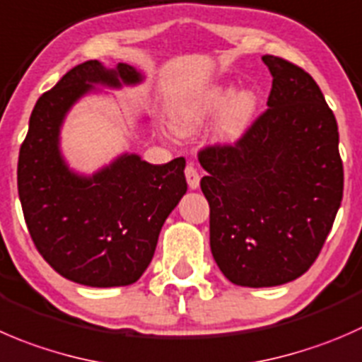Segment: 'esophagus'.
<instances>
[{
	"instance_id": "34e87169",
	"label": "esophagus",
	"mask_w": 362,
	"mask_h": 362,
	"mask_svg": "<svg viewBox=\"0 0 362 362\" xmlns=\"http://www.w3.org/2000/svg\"><path fill=\"white\" fill-rule=\"evenodd\" d=\"M185 178H187L189 189L199 187V173L194 168V164H187V168H185Z\"/></svg>"
}]
</instances>
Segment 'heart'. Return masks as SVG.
I'll return each mask as SVG.
<instances>
[{
  "label": "heart",
  "mask_w": 362,
  "mask_h": 362,
  "mask_svg": "<svg viewBox=\"0 0 362 362\" xmlns=\"http://www.w3.org/2000/svg\"><path fill=\"white\" fill-rule=\"evenodd\" d=\"M258 110V95L251 90L235 93L230 83H216L189 93L173 111V127L180 134H192L219 113L216 122L217 141L233 143L251 127Z\"/></svg>",
  "instance_id": "heart-1"
}]
</instances>
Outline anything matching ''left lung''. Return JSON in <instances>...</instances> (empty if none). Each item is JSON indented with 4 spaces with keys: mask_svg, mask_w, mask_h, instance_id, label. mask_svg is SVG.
Returning a JSON list of instances; mask_svg holds the SVG:
<instances>
[{
    "mask_svg": "<svg viewBox=\"0 0 362 362\" xmlns=\"http://www.w3.org/2000/svg\"><path fill=\"white\" fill-rule=\"evenodd\" d=\"M272 74L265 113L235 145L198 153L210 249L233 285L293 281L317 259L343 198L338 124L313 77L262 56Z\"/></svg>",
    "mask_w": 362,
    "mask_h": 362,
    "instance_id": "8db88e82",
    "label": "left lung"
}]
</instances>
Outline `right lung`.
Here are the masks:
<instances>
[{"instance_id":"add662e5","label":"right lung","mask_w":362,"mask_h":362,"mask_svg":"<svg viewBox=\"0 0 362 362\" xmlns=\"http://www.w3.org/2000/svg\"><path fill=\"white\" fill-rule=\"evenodd\" d=\"M127 63L97 59L74 66L37 100L21 145L17 189L35 247L63 278L97 288L138 281L156 252L164 221L187 191L184 157L150 164L124 153L97 173L79 175L59 150L70 107L95 84H138Z\"/></svg>"}]
</instances>
